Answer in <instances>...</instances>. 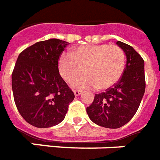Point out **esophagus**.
<instances>
[{"label":"esophagus","mask_w":160,"mask_h":160,"mask_svg":"<svg viewBox=\"0 0 160 160\" xmlns=\"http://www.w3.org/2000/svg\"><path fill=\"white\" fill-rule=\"evenodd\" d=\"M73 92H74V95L75 96H79L82 93V91L81 90H73Z\"/></svg>","instance_id":"34e87169"}]
</instances>
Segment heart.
Returning <instances> with one entry per match:
<instances>
[{
  "instance_id": "b5f03b06",
  "label": "heart",
  "mask_w": 160,
  "mask_h": 160,
  "mask_svg": "<svg viewBox=\"0 0 160 160\" xmlns=\"http://www.w3.org/2000/svg\"><path fill=\"white\" fill-rule=\"evenodd\" d=\"M126 54L122 48L115 44H88L74 48L71 53H63L58 60L60 75L71 82L80 74L72 85L76 88L95 87L107 89L116 83L123 74Z\"/></svg>"
}]
</instances>
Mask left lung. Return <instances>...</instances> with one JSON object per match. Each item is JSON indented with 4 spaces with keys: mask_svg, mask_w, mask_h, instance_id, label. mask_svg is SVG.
Here are the masks:
<instances>
[{
    "mask_svg": "<svg viewBox=\"0 0 160 160\" xmlns=\"http://www.w3.org/2000/svg\"><path fill=\"white\" fill-rule=\"evenodd\" d=\"M126 55V65L119 81L99 94L87 107L89 118L98 126L120 128L131 121L137 112L145 91V62L129 44L117 41Z\"/></svg>",
    "mask_w": 160,
    "mask_h": 160,
    "instance_id": "obj_1",
    "label": "left lung"
}]
</instances>
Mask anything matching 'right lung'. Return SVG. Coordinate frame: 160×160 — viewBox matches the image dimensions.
I'll list each match as a JSON object with an SVG mask.
<instances>
[{
  "label": "right lung",
  "mask_w": 160,
  "mask_h": 160,
  "mask_svg": "<svg viewBox=\"0 0 160 160\" xmlns=\"http://www.w3.org/2000/svg\"><path fill=\"white\" fill-rule=\"evenodd\" d=\"M68 42L50 39L37 42L19 54L11 86L18 112L28 123L48 128L64 119L75 98L61 78L58 60Z\"/></svg>",
  "instance_id": "add662e5"
}]
</instances>
